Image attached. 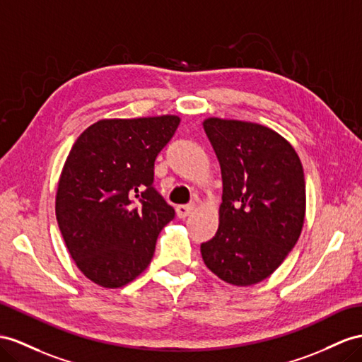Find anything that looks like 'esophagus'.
Wrapping results in <instances>:
<instances>
[{
  "label": "esophagus",
  "mask_w": 362,
  "mask_h": 362,
  "mask_svg": "<svg viewBox=\"0 0 362 362\" xmlns=\"http://www.w3.org/2000/svg\"><path fill=\"white\" fill-rule=\"evenodd\" d=\"M194 209H196V205H194V203H189V205H179L175 211H177L179 218H185V217H188Z\"/></svg>",
  "instance_id": "1"
}]
</instances>
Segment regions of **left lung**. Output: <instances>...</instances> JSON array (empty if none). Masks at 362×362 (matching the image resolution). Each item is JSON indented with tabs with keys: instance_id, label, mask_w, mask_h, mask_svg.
Returning a JSON list of instances; mask_svg holds the SVG:
<instances>
[{
	"instance_id": "obj_1",
	"label": "left lung",
	"mask_w": 362,
	"mask_h": 362,
	"mask_svg": "<svg viewBox=\"0 0 362 362\" xmlns=\"http://www.w3.org/2000/svg\"><path fill=\"white\" fill-rule=\"evenodd\" d=\"M203 129L220 163L218 229L200 252L234 286L266 280L300 238L305 216L303 165L293 146L255 122L208 117Z\"/></svg>"
}]
</instances>
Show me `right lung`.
I'll return each instance as SVG.
<instances>
[{"instance_id": "1", "label": "right lung", "mask_w": 362, "mask_h": 362, "mask_svg": "<svg viewBox=\"0 0 362 362\" xmlns=\"http://www.w3.org/2000/svg\"><path fill=\"white\" fill-rule=\"evenodd\" d=\"M179 124L174 115L100 119L71 146L54 211L73 262L98 286L117 289L141 275L174 218L153 180L156 157Z\"/></svg>"}]
</instances>
